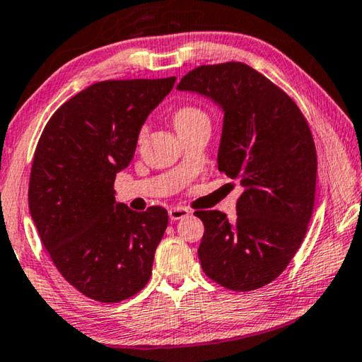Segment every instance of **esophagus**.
Listing matches in <instances>:
<instances>
[{"mask_svg":"<svg viewBox=\"0 0 362 362\" xmlns=\"http://www.w3.org/2000/svg\"><path fill=\"white\" fill-rule=\"evenodd\" d=\"M168 216H170L171 221H177V219L187 218V216H189V210H187V208H181V206L170 208V210H168Z\"/></svg>","mask_w":362,"mask_h":362,"instance_id":"obj_1","label":"esophagus"}]
</instances>
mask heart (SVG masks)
Returning <instances> with one entry per match:
<instances>
[{
	"mask_svg": "<svg viewBox=\"0 0 362 362\" xmlns=\"http://www.w3.org/2000/svg\"><path fill=\"white\" fill-rule=\"evenodd\" d=\"M173 120L177 132L194 129V127L202 125V124H210V119H208L206 112L204 110H200L199 106H194V105H185L177 107L175 111ZM143 133L144 130L139 133V138L143 136Z\"/></svg>",
	"mask_w": 362,
	"mask_h": 362,
	"instance_id": "heart-1",
	"label": "heart"
}]
</instances>
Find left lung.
<instances>
[{
    "mask_svg": "<svg viewBox=\"0 0 362 362\" xmlns=\"http://www.w3.org/2000/svg\"><path fill=\"white\" fill-rule=\"evenodd\" d=\"M177 90L211 98L224 112L218 168L245 191L237 219L199 210L205 275L232 291H255L283 274L300 248L315 205L316 149L296 101L242 62L202 65Z\"/></svg>",
    "mask_w": 362,
    "mask_h": 362,
    "instance_id": "obj_1",
    "label": "left lung"
}]
</instances>
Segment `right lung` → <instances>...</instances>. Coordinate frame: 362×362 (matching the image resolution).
Returning a JSON list of instances; mask_svg holds the SVG:
<instances>
[{
	"mask_svg": "<svg viewBox=\"0 0 362 362\" xmlns=\"http://www.w3.org/2000/svg\"><path fill=\"white\" fill-rule=\"evenodd\" d=\"M176 78L101 81L65 101L37 141L31 218L62 276L97 302L129 299L148 284L168 213L117 204L114 180L129 167L139 130Z\"/></svg>",
	"mask_w": 362,
	"mask_h": 362,
	"instance_id": "add662e5",
	"label": "right lung"
}]
</instances>
